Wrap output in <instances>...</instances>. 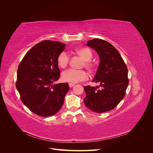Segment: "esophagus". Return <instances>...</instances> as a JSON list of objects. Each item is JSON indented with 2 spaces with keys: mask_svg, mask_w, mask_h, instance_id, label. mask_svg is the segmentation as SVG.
Wrapping results in <instances>:
<instances>
[{
  "mask_svg": "<svg viewBox=\"0 0 153 153\" xmlns=\"http://www.w3.org/2000/svg\"><path fill=\"white\" fill-rule=\"evenodd\" d=\"M75 84H72V83H69V87H73L74 85H75Z\"/></svg>",
  "mask_w": 153,
  "mask_h": 153,
  "instance_id": "34e87169",
  "label": "esophagus"
}]
</instances>
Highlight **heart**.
<instances>
[{"label":"heart","instance_id":"b5f03b06","mask_svg":"<svg viewBox=\"0 0 153 153\" xmlns=\"http://www.w3.org/2000/svg\"><path fill=\"white\" fill-rule=\"evenodd\" d=\"M76 52L84 60L83 66H85L90 72H93L96 69V65L93 62L90 61L92 57L91 50L86 47H81L76 49ZM69 61V56L67 52H62L59 53L57 62L60 68H65L68 66ZM61 78L64 82L75 84V83L86 80L87 78V74L84 70H75V69H69L62 72Z\"/></svg>","mask_w":153,"mask_h":153}]
</instances>
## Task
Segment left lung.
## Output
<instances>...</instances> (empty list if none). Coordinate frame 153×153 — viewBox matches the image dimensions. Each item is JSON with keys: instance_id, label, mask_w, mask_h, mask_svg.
Segmentation results:
<instances>
[{"instance_id": "8db88e82", "label": "left lung", "mask_w": 153, "mask_h": 153, "mask_svg": "<svg viewBox=\"0 0 153 153\" xmlns=\"http://www.w3.org/2000/svg\"><path fill=\"white\" fill-rule=\"evenodd\" d=\"M87 45L100 56V66L92 81L100 86L84 87V103L94 112H107L116 107L126 94L128 68L117 49L107 41L96 38L88 41Z\"/></svg>"}]
</instances>
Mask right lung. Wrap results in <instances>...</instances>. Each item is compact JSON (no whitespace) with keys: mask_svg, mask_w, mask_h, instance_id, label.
Wrapping results in <instances>:
<instances>
[{"mask_svg":"<svg viewBox=\"0 0 153 153\" xmlns=\"http://www.w3.org/2000/svg\"><path fill=\"white\" fill-rule=\"evenodd\" d=\"M65 46L55 41H41L25 55L18 66L16 87L21 100L39 116L56 114L69 89L68 83L53 84L60 77L57 59Z\"/></svg>","mask_w":153,"mask_h":153,"instance_id":"add662e5","label":"right lung"}]
</instances>
